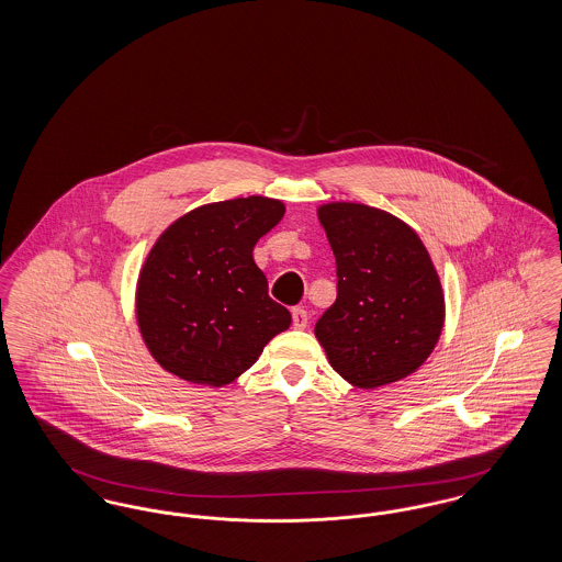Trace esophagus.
<instances>
[{
	"label": "esophagus",
	"mask_w": 562,
	"mask_h": 562,
	"mask_svg": "<svg viewBox=\"0 0 562 562\" xmlns=\"http://www.w3.org/2000/svg\"><path fill=\"white\" fill-rule=\"evenodd\" d=\"M307 321H310V316L303 307H293V326L296 330L307 328Z\"/></svg>",
	"instance_id": "1"
}]
</instances>
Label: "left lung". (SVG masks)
Segmentation results:
<instances>
[{
    "mask_svg": "<svg viewBox=\"0 0 562 562\" xmlns=\"http://www.w3.org/2000/svg\"><path fill=\"white\" fill-rule=\"evenodd\" d=\"M318 216L337 261V301L316 322L330 367L362 390L415 373L445 324V294L424 241L364 204H326Z\"/></svg>",
    "mask_w": 562,
    "mask_h": 562,
    "instance_id": "left-lung-1",
    "label": "left lung"
}]
</instances>
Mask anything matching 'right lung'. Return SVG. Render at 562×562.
<instances>
[{"instance_id": "right-lung-1", "label": "right lung", "mask_w": 562, "mask_h": 562, "mask_svg": "<svg viewBox=\"0 0 562 562\" xmlns=\"http://www.w3.org/2000/svg\"><path fill=\"white\" fill-rule=\"evenodd\" d=\"M282 216V202L250 195L200 206L161 234L136 286L138 328L161 369L221 387L291 326L252 259Z\"/></svg>"}]
</instances>
